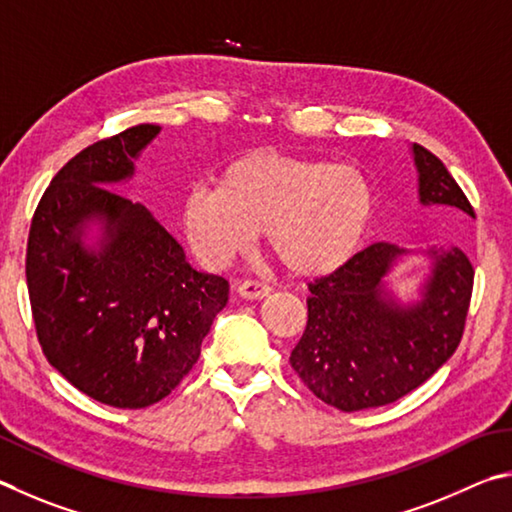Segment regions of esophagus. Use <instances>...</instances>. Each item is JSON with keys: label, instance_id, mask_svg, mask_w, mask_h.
I'll list each match as a JSON object with an SVG mask.
<instances>
[{"label": "esophagus", "instance_id": "1", "mask_svg": "<svg viewBox=\"0 0 512 512\" xmlns=\"http://www.w3.org/2000/svg\"><path fill=\"white\" fill-rule=\"evenodd\" d=\"M272 292V288L267 283H263V281H242L240 285H238V294L242 299H265L267 294Z\"/></svg>", "mask_w": 512, "mask_h": 512}]
</instances>
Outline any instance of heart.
<instances>
[{"label": "heart", "instance_id": "heart-1", "mask_svg": "<svg viewBox=\"0 0 512 512\" xmlns=\"http://www.w3.org/2000/svg\"><path fill=\"white\" fill-rule=\"evenodd\" d=\"M375 218L364 170L326 159L251 150L222 168L218 186H193L179 204L184 238L204 267L222 270L265 240L299 279L335 274L360 254Z\"/></svg>", "mask_w": 512, "mask_h": 512}]
</instances>
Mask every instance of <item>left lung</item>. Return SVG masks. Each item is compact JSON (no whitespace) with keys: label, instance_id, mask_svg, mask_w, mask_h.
Returning a JSON list of instances; mask_svg holds the SVG:
<instances>
[{"label":"left lung","instance_id":"8db88e82","mask_svg":"<svg viewBox=\"0 0 512 512\" xmlns=\"http://www.w3.org/2000/svg\"><path fill=\"white\" fill-rule=\"evenodd\" d=\"M418 202L474 218L468 197L441 159L414 143ZM414 256L391 242L362 249L335 274L310 283L308 326L290 355L292 369L326 405L362 411L418 389L454 355L470 308L474 270L459 247L427 249L432 270L418 299L402 303L389 274Z\"/></svg>","mask_w":512,"mask_h":512}]
</instances>
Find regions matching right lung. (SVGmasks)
<instances>
[{
    "label": "right lung",
    "instance_id": "right-lung-1",
    "mask_svg": "<svg viewBox=\"0 0 512 512\" xmlns=\"http://www.w3.org/2000/svg\"><path fill=\"white\" fill-rule=\"evenodd\" d=\"M159 130L134 125L69 159L35 209L26 247L42 353L78 391L119 409L166 398L229 301L222 276L197 272L146 206L107 188L128 182Z\"/></svg>",
    "mask_w": 512,
    "mask_h": 512
}]
</instances>
